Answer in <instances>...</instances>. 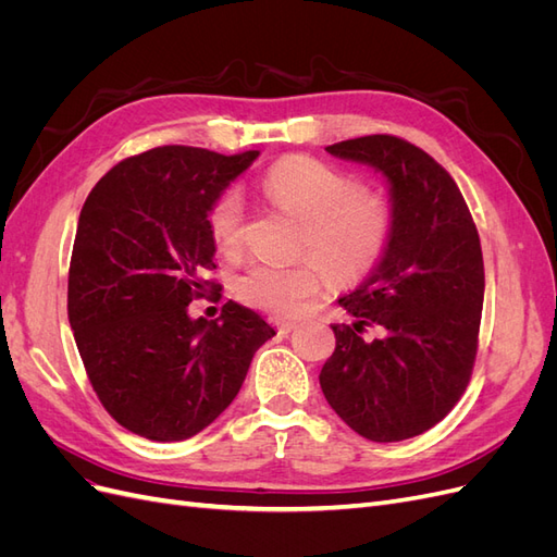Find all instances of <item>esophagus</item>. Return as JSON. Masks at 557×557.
I'll list each match as a JSON object with an SVG mask.
<instances>
[{
    "mask_svg": "<svg viewBox=\"0 0 557 557\" xmlns=\"http://www.w3.org/2000/svg\"><path fill=\"white\" fill-rule=\"evenodd\" d=\"M272 323L281 334H290L297 327V323H290V320H272Z\"/></svg>",
    "mask_w": 557,
    "mask_h": 557,
    "instance_id": "1",
    "label": "esophagus"
}]
</instances>
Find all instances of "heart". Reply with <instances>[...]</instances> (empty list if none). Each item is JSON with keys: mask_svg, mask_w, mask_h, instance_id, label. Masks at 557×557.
<instances>
[{"mask_svg": "<svg viewBox=\"0 0 557 557\" xmlns=\"http://www.w3.org/2000/svg\"><path fill=\"white\" fill-rule=\"evenodd\" d=\"M272 205L301 223L295 264H250L234 283L244 305L276 318H295L330 283L369 276L385 258L395 234L393 205L381 193L362 188L346 172L307 156L278 160L262 176ZM215 248L239 256L246 237V207L237 188L215 195L207 213Z\"/></svg>", "mask_w": 557, "mask_h": 557, "instance_id": "b5f03b06", "label": "heart"}]
</instances>
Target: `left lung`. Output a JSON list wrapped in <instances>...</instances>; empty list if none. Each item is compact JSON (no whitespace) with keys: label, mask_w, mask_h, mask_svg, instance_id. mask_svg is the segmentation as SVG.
<instances>
[{"label":"left lung","mask_w":557,"mask_h":557,"mask_svg":"<svg viewBox=\"0 0 557 557\" xmlns=\"http://www.w3.org/2000/svg\"><path fill=\"white\" fill-rule=\"evenodd\" d=\"M325 150L385 174L395 234L372 276L339 299L356 323L332 325L336 348L320 387L364 440H411L446 418L474 369L485 288L479 230L450 174L411 141L369 134ZM372 326L380 336L367 341Z\"/></svg>","instance_id":"obj_1"}]
</instances>
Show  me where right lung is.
Listing matches in <instances>:
<instances>
[{
	"instance_id": "obj_1",
	"label": "right lung",
	"mask_w": 557,
	"mask_h": 557,
	"mask_svg": "<svg viewBox=\"0 0 557 557\" xmlns=\"http://www.w3.org/2000/svg\"><path fill=\"white\" fill-rule=\"evenodd\" d=\"M260 153L158 146L107 172L81 209L66 313L83 367L117 425L183 442L221 416L256 350L276 334L227 301L218 320L188 305L218 288L207 213Z\"/></svg>"
}]
</instances>
